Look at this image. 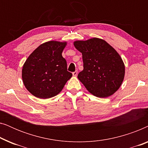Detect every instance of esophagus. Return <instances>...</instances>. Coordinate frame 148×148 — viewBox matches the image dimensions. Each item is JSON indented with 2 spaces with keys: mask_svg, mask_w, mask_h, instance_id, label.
<instances>
[{
  "mask_svg": "<svg viewBox=\"0 0 148 148\" xmlns=\"http://www.w3.org/2000/svg\"><path fill=\"white\" fill-rule=\"evenodd\" d=\"M73 76H77V71H75L73 73Z\"/></svg>",
  "mask_w": 148,
  "mask_h": 148,
  "instance_id": "obj_1",
  "label": "esophagus"
}]
</instances>
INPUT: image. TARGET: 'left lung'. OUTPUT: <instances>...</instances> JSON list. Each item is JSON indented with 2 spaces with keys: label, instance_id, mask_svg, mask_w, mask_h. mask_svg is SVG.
Instances as JSON below:
<instances>
[{
  "label": "left lung",
  "instance_id": "left-lung-1",
  "mask_svg": "<svg viewBox=\"0 0 148 148\" xmlns=\"http://www.w3.org/2000/svg\"><path fill=\"white\" fill-rule=\"evenodd\" d=\"M82 53L84 70L77 77L89 92L99 98L114 94L122 84L125 64L118 52L105 40L94 38L74 42Z\"/></svg>",
  "mask_w": 148,
  "mask_h": 148
}]
</instances>
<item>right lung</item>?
<instances>
[{"instance_id": "add662e5", "label": "right lung", "mask_w": 148, "mask_h": 148, "mask_svg": "<svg viewBox=\"0 0 148 148\" xmlns=\"http://www.w3.org/2000/svg\"><path fill=\"white\" fill-rule=\"evenodd\" d=\"M66 45V42H45L25 60L22 79L26 89L34 96L46 99L56 96L72 77L62 56Z\"/></svg>"}]
</instances>
